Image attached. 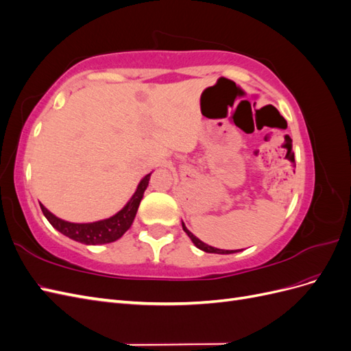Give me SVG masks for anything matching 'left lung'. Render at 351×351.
<instances>
[{"instance_id":"left-lung-1","label":"left lung","mask_w":351,"mask_h":351,"mask_svg":"<svg viewBox=\"0 0 351 351\" xmlns=\"http://www.w3.org/2000/svg\"><path fill=\"white\" fill-rule=\"evenodd\" d=\"M183 230L186 231V234L190 237V240H192L200 250H204V252H206V253H221V254H228V253H236V252H239V250H222V249H217V247L208 246V244H205L204 241H200L196 236H193L192 232H190V231L186 228V226H184V224H183Z\"/></svg>"}]
</instances>
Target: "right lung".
Wrapping results in <instances>:
<instances>
[{
  "label": "right lung",
  "mask_w": 351,
  "mask_h": 351,
  "mask_svg": "<svg viewBox=\"0 0 351 351\" xmlns=\"http://www.w3.org/2000/svg\"><path fill=\"white\" fill-rule=\"evenodd\" d=\"M149 177L151 174L143 177L139 186H137L134 195L129 202H127V205L119 212V214H115L108 219L89 222V224H74V222H67L64 219L57 218L56 215H52L44 205H40V209L49 221V224L56 230H58L61 234H64L76 241H80L83 244L111 243L119 240L133 224L137 208H139V204L143 197V192L146 190L147 184H149Z\"/></svg>",
  "instance_id": "1"
}]
</instances>
